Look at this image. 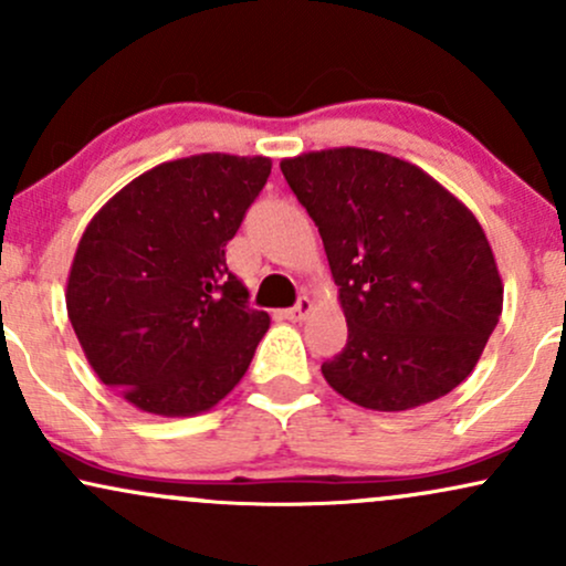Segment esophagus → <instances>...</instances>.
<instances>
[{
    "mask_svg": "<svg viewBox=\"0 0 566 566\" xmlns=\"http://www.w3.org/2000/svg\"><path fill=\"white\" fill-rule=\"evenodd\" d=\"M311 311H314V303H311V297H301V301L292 305V308H284L282 316H284V319H290V322H303L305 316L311 314Z\"/></svg>",
    "mask_w": 566,
    "mask_h": 566,
    "instance_id": "34e87169",
    "label": "esophagus"
}]
</instances>
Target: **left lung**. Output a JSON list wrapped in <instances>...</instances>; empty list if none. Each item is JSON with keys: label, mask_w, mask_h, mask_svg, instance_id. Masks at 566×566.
Masks as SVG:
<instances>
[{"label": "left lung", "mask_w": 566, "mask_h": 566, "mask_svg": "<svg viewBox=\"0 0 566 566\" xmlns=\"http://www.w3.org/2000/svg\"><path fill=\"white\" fill-rule=\"evenodd\" d=\"M319 226L348 340L322 375L354 405L412 409L471 375L503 284L482 226L420 167L367 148L282 161Z\"/></svg>", "instance_id": "1"}]
</instances>
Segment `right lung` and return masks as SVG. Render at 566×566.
Segmentation results:
<instances>
[{
    "mask_svg": "<svg viewBox=\"0 0 566 566\" xmlns=\"http://www.w3.org/2000/svg\"><path fill=\"white\" fill-rule=\"evenodd\" d=\"M271 175L265 157L165 161L90 220L69 274V319L108 388L143 412L216 407L269 329L226 263Z\"/></svg>",
    "mask_w": 566,
    "mask_h": 566,
    "instance_id": "1",
    "label": "right lung"
}]
</instances>
